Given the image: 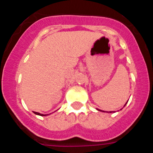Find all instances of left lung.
I'll return each instance as SVG.
<instances>
[{
    "label": "left lung",
    "instance_id": "left-lung-1",
    "mask_svg": "<svg viewBox=\"0 0 153 153\" xmlns=\"http://www.w3.org/2000/svg\"><path fill=\"white\" fill-rule=\"evenodd\" d=\"M98 110H100V111H102V110H100V109H98ZM102 112H104V111H102ZM110 113H111V112H110Z\"/></svg>",
    "mask_w": 153,
    "mask_h": 153
}]
</instances>
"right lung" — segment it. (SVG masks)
<instances>
[{"mask_svg": "<svg viewBox=\"0 0 153 153\" xmlns=\"http://www.w3.org/2000/svg\"><path fill=\"white\" fill-rule=\"evenodd\" d=\"M33 113H35V114H36V115H39V116H47V115H44V114H40V113H36V112H33Z\"/></svg>", "mask_w": 153, "mask_h": 153, "instance_id": "add662e5", "label": "right lung"}]
</instances>
